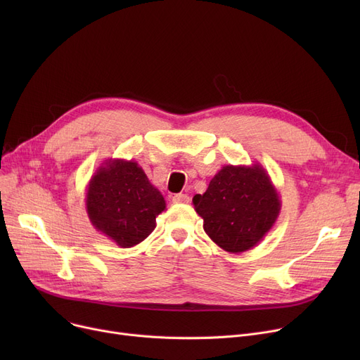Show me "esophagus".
Segmentation results:
<instances>
[{
	"mask_svg": "<svg viewBox=\"0 0 360 360\" xmlns=\"http://www.w3.org/2000/svg\"><path fill=\"white\" fill-rule=\"evenodd\" d=\"M172 201L176 204H186V202H190V197H188L186 194H175Z\"/></svg>",
	"mask_w": 360,
	"mask_h": 360,
	"instance_id": "34e87169",
	"label": "esophagus"
}]
</instances>
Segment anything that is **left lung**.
Segmentation results:
<instances>
[{
  "label": "left lung",
  "mask_w": 360,
  "mask_h": 360,
  "mask_svg": "<svg viewBox=\"0 0 360 360\" xmlns=\"http://www.w3.org/2000/svg\"><path fill=\"white\" fill-rule=\"evenodd\" d=\"M193 202L205 233L231 254L254 248L270 232L281 209L276 186L259 163L223 166Z\"/></svg>",
  "instance_id": "8db88e82"
}]
</instances>
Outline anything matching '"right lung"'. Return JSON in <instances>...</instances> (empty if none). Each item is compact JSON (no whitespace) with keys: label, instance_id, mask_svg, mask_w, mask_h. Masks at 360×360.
Returning a JSON list of instances; mask_svg holds the SVG:
<instances>
[{"label":"right lung","instance_id":"right-lung-1","mask_svg":"<svg viewBox=\"0 0 360 360\" xmlns=\"http://www.w3.org/2000/svg\"><path fill=\"white\" fill-rule=\"evenodd\" d=\"M165 209L163 195L134 160L108 159L89 181L87 216L94 229L121 248L143 242Z\"/></svg>","mask_w":360,"mask_h":360}]
</instances>
